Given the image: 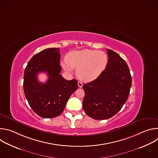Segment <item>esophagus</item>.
Listing matches in <instances>:
<instances>
[{
  "mask_svg": "<svg viewBox=\"0 0 158 158\" xmlns=\"http://www.w3.org/2000/svg\"><path fill=\"white\" fill-rule=\"evenodd\" d=\"M82 85H83L82 82H81V81H79V82H78V86H79V87H82Z\"/></svg>",
  "mask_w": 158,
  "mask_h": 158,
  "instance_id": "esophagus-1",
  "label": "esophagus"
}]
</instances>
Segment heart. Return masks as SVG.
<instances>
[{"label": "heart", "instance_id": "obj_1", "mask_svg": "<svg viewBox=\"0 0 158 158\" xmlns=\"http://www.w3.org/2000/svg\"><path fill=\"white\" fill-rule=\"evenodd\" d=\"M66 61L61 62L63 68L71 71L73 68L77 69L79 79L91 81L97 79L104 71L107 64L108 57L101 51L91 49L74 51L67 56Z\"/></svg>", "mask_w": 158, "mask_h": 158}]
</instances>
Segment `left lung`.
Here are the masks:
<instances>
[{
	"instance_id": "left-lung-1",
	"label": "left lung",
	"mask_w": 158,
	"mask_h": 158,
	"mask_svg": "<svg viewBox=\"0 0 158 158\" xmlns=\"http://www.w3.org/2000/svg\"><path fill=\"white\" fill-rule=\"evenodd\" d=\"M108 62L105 70L93 81L84 84L82 107L89 117L97 120L110 118L126 102L132 84L129 67L114 51L107 49Z\"/></svg>"
}]
</instances>
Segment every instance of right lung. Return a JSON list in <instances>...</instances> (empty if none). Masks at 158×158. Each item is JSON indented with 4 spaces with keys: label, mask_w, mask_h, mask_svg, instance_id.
<instances>
[{
    "label": "right lung",
    "mask_w": 158,
    "mask_h": 158,
    "mask_svg": "<svg viewBox=\"0 0 158 158\" xmlns=\"http://www.w3.org/2000/svg\"><path fill=\"white\" fill-rule=\"evenodd\" d=\"M60 49L49 48L34 56L24 74V91L32 109L43 118H54L63 112L71 95L77 89V81L65 79L60 74ZM46 72V83L37 80V74Z\"/></svg>",
    "instance_id": "1"
}]
</instances>
